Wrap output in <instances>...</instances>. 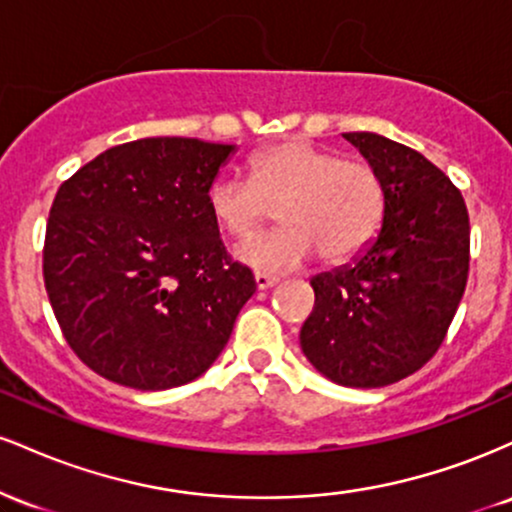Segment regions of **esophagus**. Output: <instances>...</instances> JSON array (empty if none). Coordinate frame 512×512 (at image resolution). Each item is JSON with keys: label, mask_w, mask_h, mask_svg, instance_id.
<instances>
[{"label": "esophagus", "mask_w": 512, "mask_h": 512, "mask_svg": "<svg viewBox=\"0 0 512 512\" xmlns=\"http://www.w3.org/2000/svg\"><path fill=\"white\" fill-rule=\"evenodd\" d=\"M279 284V279L276 276H269V274H255V286L257 291H267L272 289V286Z\"/></svg>", "instance_id": "obj_1"}]
</instances>
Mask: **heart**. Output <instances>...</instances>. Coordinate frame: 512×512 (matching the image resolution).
<instances>
[{
	"label": "heart",
	"instance_id": "1",
	"mask_svg": "<svg viewBox=\"0 0 512 512\" xmlns=\"http://www.w3.org/2000/svg\"><path fill=\"white\" fill-rule=\"evenodd\" d=\"M209 214L233 240L250 238L272 216L284 228L236 248V260L257 274L289 272L322 252L344 262L373 243L385 219V185L361 158L301 139L257 151L248 180L221 175L211 182Z\"/></svg>",
	"mask_w": 512,
	"mask_h": 512
}]
</instances>
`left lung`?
I'll return each instance as SVG.
<instances>
[{"label":"left lung","mask_w":512,"mask_h":512,"mask_svg":"<svg viewBox=\"0 0 512 512\" xmlns=\"http://www.w3.org/2000/svg\"><path fill=\"white\" fill-rule=\"evenodd\" d=\"M378 170L385 219L349 264L310 279L315 308L301 349L344 387H383L438 351L469 272V216L448 175L409 146L375 132L342 134Z\"/></svg>","instance_id":"left-lung-1"}]
</instances>
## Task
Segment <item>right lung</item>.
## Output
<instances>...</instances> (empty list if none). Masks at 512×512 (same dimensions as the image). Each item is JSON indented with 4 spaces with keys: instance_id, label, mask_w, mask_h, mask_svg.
<instances>
[{
    "instance_id": "add662e5",
    "label": "right lung",
    "mask_w": 512,
    "mask_h": 512,
    "mask_svg": "<svg viewBox=\"0 0 512 512\" xmlns=\"http://www.w3.org/2000/svg\"><path fill=\"white\" fill-rule=\"evenodd\" d=\"M233 144L149 137L113 146L57 190L45 289L74 354L113 383L168 390L207 373L255 293L209 214Z\"/></svg>"
}]
</instances>
